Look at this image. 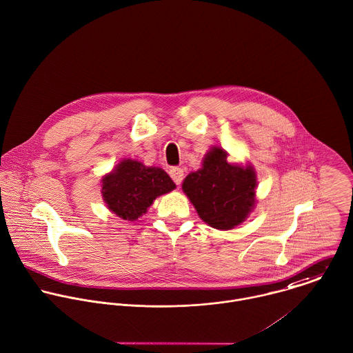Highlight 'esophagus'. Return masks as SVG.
<instances>
[{
	"label": "esophagus",
	"mask_w": 353,
	"mask_h": 353,
	"mask_svg": "<svg viewBox=\"0 0 353 353\" xmlns=\"http://www.w3.org/2000/svg\"><path fill=\"white\" fill-rule=\"evenodd\" d=\"M169 174H170V177L173 179V181H174L177 185L181 184V181H183V179H184V172H183L181 168H172V169L169 170Z\"/></svg>",
	"instance_id": "esophagus-1"
}]
</instances>
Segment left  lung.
<instances>
[{
	"mask_svg": "<svg viewBox=\"0 0 353 353\" xmlns=\"http://www.w3.org/2000/svg\"><path fill=\"white\" fill-rule=\"evenodd\" d=\"M227 152L212 147L202 168L190 173L183 191L199 217L217 230H232L243 223L256 203V172L250 165H231Z\"/></svg>",
	"mask_w": 353,
	"mask_h": 353,
	"instance_id": "left-lung-1",
	"label": "left lung"
}]
</instances>
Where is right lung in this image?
I'll return each instance as SVG.
<instances>
[{
    "instance_id": "1",
    "label": "right lung",
    "mask_w": 353,
    "mask_h": 353,
    "mask_svg": "<svg viewBox=\"0 0 353 353\" xmlns=\"http://www.w3.org/2000/svg\"><path fill=\"white\" fill-rule=\"evenodd\" d=\"M101 194L108 209L118 217L134 221L152 205L155 198L176 188L161 168H147L141 162L123 159L101 180Z\"/></svg>"
}]
</instances>
